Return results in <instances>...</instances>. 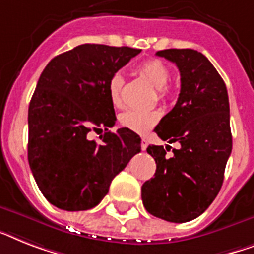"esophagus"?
I'll return each mask as SVG.
<instances>
[{
	"mask_svg": "<svg viewBox=\"0 0 254 254\" xmlns=\"http://www.w3.org/2000/svg\"><path fill=\"white\" fill-rule=\"evenodd\" d=\"M147 139H146V138H142L141 139V148L142 150H143V151H145L146 148H147Z\"/></svg>",
	"mask_w": 254,
	"mask_h": 254,
	"instance_id": "34e87169",
	"label": "esophagus"
}]
</instances>
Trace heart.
Returning a JSON list of instances; mask_svg holds the SVG:
<instances>
[{
	"label": "heart",
	"instance_id": "1",
	"mask_svg": "<svg viewBox=\"0 0 254 254\" xmlns=\"http://www.w3.org/2000/svg\"><path fill=\"white\" fill-rule=\"evenodd\" d=\"M139 75L145 78L152 87L156 88L158 96L164 99L168 95L170 90L167 83L171 78L170 69L160 60L151 59L146 60L137 66ZM124 84V78L120 73H115L109 78L108 82V96L109 100L115 107L121 106V88ZM160 119L159 111H138V109H129L121 113L120 124L124 127L138 134L147 133L150 129L155 127Z\"/></svg>",
	"mask_w": 254,
	"mask_h": 254
}]
</instances>
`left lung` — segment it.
Returning a JSON list of instances; mask_svg holds the SVG:
<instances>
[{
  "instance_id": "obj_1",
  "label": "left lung",
  "mask_w": 254,
  "mask_h": 254,
  "mask_svg": "<svg viewBox=\"0 0 254 254\" xmlns=\"http://www.w3.org/2000/svg\"><path fill=\"white\" fill-rule=\"evenodd\" d=\"M156 56L176 64L181 90L155 133L163 141L179 142L180 147L167 156L168 146H148L156 171L142 185V201L151 215L184 223L201 215L223 184L232 151L230 103L223 79L202 53L164 49Z\"/></svg>"
}]
</instances>
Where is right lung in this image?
<instances>
[{
  "label": "right lung",
  "instance_id": "add662e5",
  "mask_svg": "<svg viewBox=\"0 0 254 254\" xmlns=\"http://www.w3.org/2000/svg\"><path fill=\"white\" fill-rule=\"evenodd\" d=\"M141 49L82 44L56 56L43 70L28 107V163L43 195L66 211L92 209L113 177L141 151L139 135L121 127L108 82ZM106 130L102 144L91 130Z\"/></svg>",
  "mask_w": 254,
  "mask_h": 254
}]
</instances>
